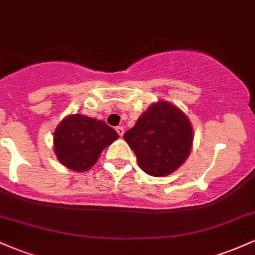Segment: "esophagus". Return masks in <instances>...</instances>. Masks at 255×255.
Here are the masks:
<instances>
[{
  "mask_svg": "<svg viewBox=\"0 0 255 255\" xmlns=\"http://www.w3.org/2000/svg\"><path fill=\"white\" fill-rule=\"evenodd\" d=\"M116 131H118L120 136H122V135H124V133H125V128L122 127V126H119V127H116Z\"/></svg>",
  "mask_w": 255,
  "mask_h": 255,
  "instance_id": "1",
  "label": "esophagus"
}]
</instances>
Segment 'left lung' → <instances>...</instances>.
I'll use <instances>...</instances> for the list:
<instances>
[{"label":"left lung","instance_id":"1","mask_svg":"<svg viewBox=\"0 0 255 255\" xmlns=\"http://www.w3.org/2000/svg\"><path fill=\"white\" fill-rule=\"evenodd\" d=\"M124 139L136 156L137 164L154 177L168 176L186 162L193 147V127L180 108L158 101L141 114Z\"/></svg>","mask_w":255,"mask_h":255}]
</instances>
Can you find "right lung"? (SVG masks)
Segmentation results:
<instances>
[{"mask_svg": "<svg viewBox=\"0 0 255 255\" xmlns=\"http://www.w3.org/2000/svg\"><path fill=\"white\" fill-rule=\"evenodd\" d=\"M118 139V131L102 120L74 114L57 125L54 152L61 164L83 172L92 168L104 148Z\"/></svg>", "mask_w": 255, "mask_h": 255, "instance_id": "right-lung-1", "label": "right lung"}]
</instances>
